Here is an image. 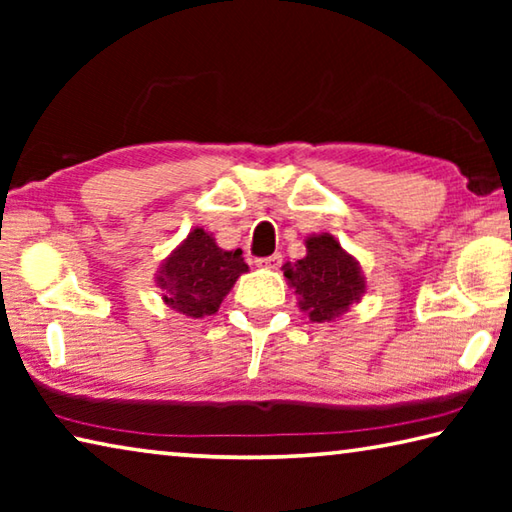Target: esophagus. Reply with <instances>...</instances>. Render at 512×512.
I'll return each mask as SVG.
<instances>
[{
  "mask_svg": "<svg viewBox=\"0 0 512 512\" xmlns=\"http://www.w3.org/2000/svg\"><path fill=\"white\" fill-rule=\"evenodd\" d=\"M255 264L257 266H262V268H277L282 264V255H268V257H259V259H255Z\"/></svg>",
  "mask_w": 512,
  "mask_h": 512,
  "instance_id": "obj_1",
  "label": "esophagus"
}]
</instances>
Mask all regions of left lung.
I'll use <instances>...</instances> for the list:
<instances>
[{"mask_svg": "<svg viewBox=\"0 0 512 512\" xmlns=\"http://www.w3.org/2000/svg\"><path fill=\"white\" fill-rule=\"evenodd\" d=\"M305 246V257L282 266L284 277L311 323H334L366 293V277L357 259L329 232L309 235Z\"/></svg>", "mask_w": 512, "mask_h": 512, "instance_id": "8db88e82", "label": "left lung"}]
</instances>
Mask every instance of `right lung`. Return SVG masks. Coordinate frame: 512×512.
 Wrapping results in <instances>:
<instances>
[{
	"mask_svg": "<svg viewBox=\"0 0 512 512\" xmlns=\"http://www.w3.org/2000/svg\"><path fill=\"white\" fill-rule=\"evenodd\" d=\"M248 271L241 250H223L210 232L194 228L155 273L164 305L189 318L212 316Z\"/></svg>",
	"mask_w": 512,
	"mask_h": 512,
	"instance_id": "add662e5",
	"label": "right lung"
}]
</instances>
